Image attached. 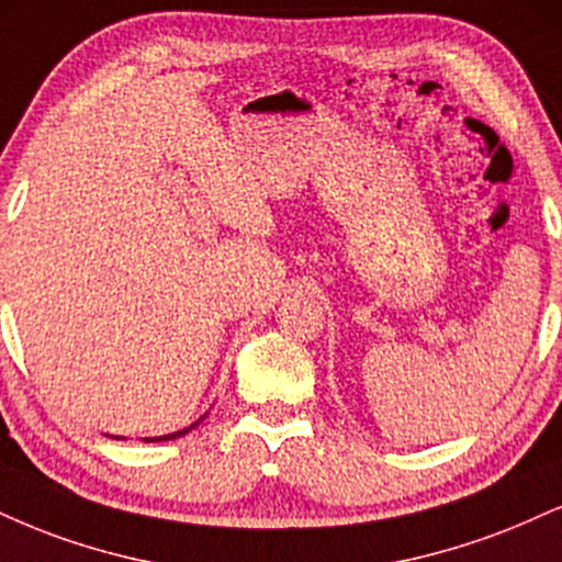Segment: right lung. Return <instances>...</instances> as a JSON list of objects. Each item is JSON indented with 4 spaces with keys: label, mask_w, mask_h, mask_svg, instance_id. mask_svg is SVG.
Segmentation results:
<instances>
[{
    "label": "right lung",
    "mask_w": 562,
    "mask_h": 562,
    "mask_svg": "<svg viewBox=\"0 0 562 562\" xmlns=\"http://www.w3.org/2000/svg\"><path fill=\"white\" fill-rule=\"evenodd\" d=\"M193 427H195V424H193ZM186 431H188V429L175 431V435H167V437H151V439H146V442H161V439H175V437H182V435H186Z\"/></svg>",
    "instance_id": "obj_1"
}]
</instances>
